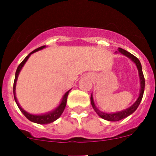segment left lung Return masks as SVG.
I'll use <instances>...</instances> for the list:
<instances>
[{"mask_svg": "<svg viewBox=\"0 0 156 156\" xmlns=\"http://www.w3.org/2000/svg\"><path fill=\"white\" fill-rule=\"evenodd\" d=\"M116 54H121L122 55L126 56L128 58H129L137 66V69L138 70V74H139V78H140V93H139V96L137 98V99L136 100L134 103L130 107L126 108L124 110H122V111L116 112H112V113H107V112H101L98 108L96 107L94 104V98L93 94H91V96H90V103H91V105L93 107L94 110L96 112V113L102 119H105V120L108 121H112V122H115V121H119L121 119H124L126 117L129 116V115H131L132 113H133L136 109L137 108L138 105H140V101H141V99H142L143 94H144V84H145V82H144V77L143 75L142 72V67H141V64H140V61L137 58L135 57L134 55H133L132 54H130L129 52L126 51L124 49H122V48H119L118 49V51H115Z\"/></svg>", "mask_w": 156, "mask_h": 156, "instance_id": "8db88e82", "label": "left lung"}]
</instances>
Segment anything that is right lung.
<instances>
[{
  "label": "right lung",
  "instance_id": "add662e5",
  "mask_svg": "<svg viewBox=\"0 0 156 156\" xmlns=\"http://www.w3.org/2000/svg\"><path fill=\"white\" fill-rule=\"evenodd\" d=\"M46 48V46H42L41 48H37L36 50L33 51L31 53H30L27 57L25 58V59L22 62L19 66H18L17 70H16V76H15V81H14V86H13V94H14V98H15V101H16V104H17L18 107L20 109V111L22 112V113L25 115V116L27 117V119L29 120H30L31 122H36V123H38V124H48V123H51V122H53L54 121H55L56 119H58L59 117L61 116V115L62 114L63 111H64L65 108H66V102H67V98H68V95L69 91L71 90H69L68 91L66 92L64 95H63L62 98L61 102L56 107L55 109H53L52 111L48 112H46V113H44V114H40V115H34V114H31V113H29L27 112V111H25L23 108H22L20 105H19V101L17 100V98H16V82H17V80H18V76L19 75V73L21 71V69H23V67L24 66L25 63L27 62V61L28 60V58H30V56L32 54L35 53V52L38 51L40 50H42L44 48Z\"/></svg>",
  "mask_w": 156,
  "mask_h": 156
}]
</instances>
